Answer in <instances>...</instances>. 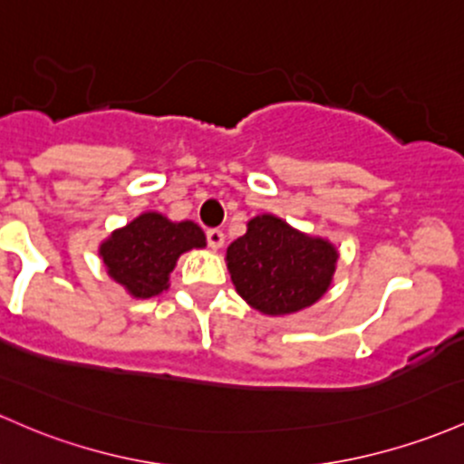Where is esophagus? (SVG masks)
<instances>
[{"mask_svg":"<svg viewBox=\"0 0 464 464\" xmlns=\"http://www.w3.org/2000/svg\"><path fill=\"white\" fill-rule=\"evenodd\" d=\"M207 242H208V246L213 248V251H220V248L224 246V233L220 231V228H208Z\"/></svg>","mask_w":464,"mask_h":464,"instance_id":"34e87169","label":"esophagus"}]
</instances>
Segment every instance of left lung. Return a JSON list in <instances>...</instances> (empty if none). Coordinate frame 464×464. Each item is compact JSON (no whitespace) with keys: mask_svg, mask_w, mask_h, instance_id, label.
I'll return each instance as SVG.
<instances>
[{"mask_svg":"<svg viewBox=\"0 0 464 464\" xmlns=\"http://www.w3.org/2000/svg\"><path fill=\"white\" fill-rule=\"evenodd\" d=\"M339 251L333 242L308 236L273 213L246 222V233L227 248V268L237 295L271 317L310 308L328 293Z\"/></svg>","mask_w":464,"mask_h":464,"instance_id":"left-lung-1","label":"left lung"}]
</instances>
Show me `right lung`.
I'll list each match as a JSON object with an SVG mask.
<instances>
[{
  "label": "right lung",
  "mask_w": 464,
  "mask_h": 464,
  "mask_svg": "<svg viewBox=\"0 0 464 464\" xmlns=\"http://www.w3.org/2000/svg\"><path fill=\"white\" fill-rule=\"evenodd\" d=\"M207 236L196 222H171L158 211H145L111 231L99 246L108 275L134 299H151L169 288L178 257L205 248Z\"/></svg>",
  "instance_id": "1"
}]
</instances>
